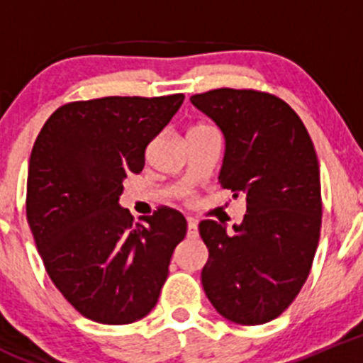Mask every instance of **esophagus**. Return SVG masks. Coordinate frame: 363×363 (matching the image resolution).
<instances>
[{
  "label": "esophagus",
  "mask_w": 363,
  "mask_h": 363,
  "mask_svg": "<svg viewBox=\"0 0 363 363\" xmlns=\"http://www.w3.org/2000/svg\"><path fill=\"white\" fill-rule=\"evenodd\" d=\"M196 233H199V223L195 219H188V235L196 237Z\"/></svg>",
  "instance_id": "1"
}]
</instances>
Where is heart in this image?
Instances as JSON below:
<instances>
[{
    "mask_svg": "<svg viewBox=\"0 0 363 363\" xmlns=\"http://www.w3.org/2000/svg\"><path fill=\"white\" fill-rule=\"evenodd\" d=\"M203 128H208V124H196V126L191 128V131H195V130H203Z\"/></svg>",
    "mask_w": 363,
    "mask_h": 363,
    "instance_id": "b5f03b06",
    "label": "heart"
}]
</instances>
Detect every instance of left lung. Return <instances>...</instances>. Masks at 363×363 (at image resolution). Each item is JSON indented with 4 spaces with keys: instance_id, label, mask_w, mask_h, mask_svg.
Masks as SVG:
<instances>
[{
    "instance_id": "left-lung-1",
    "label": "left lung",
    "mask_w": 363,
    "mask_h": 363,
    "mask_svg": "<svg viewBox=\"0 0 363 363\" xmlns=\"http://www.w3.org/2000/svg\"><path fill=\"white\" fill-rule=\"evenodd\" d=\"M226 140L219 184L247 212L235 233L200 221L202 284L221 316L262 325L290 307L313 267L321 228L316 151L302 119L276 94L221 87L193 94Z\"/></svg>"
}]
</instances>
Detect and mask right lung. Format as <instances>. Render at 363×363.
I'll list each match as a JSON object with an SVG mask.
<instances>
[{"label": "right lung", "mask_w": 363, "mask_h": 363, "mask_svg": "<svg viewBox=\"0 0 363 363\" xmlns=\"http://www.w3.org/2000/svg\"><path fill=\"white\" fill-rule=\"evenodd\" d=\"M182 100L179 93L69 101L33 145L26 216L36 250L65 298L98 323L128 325L151 313L188 232L175 208L135 223L117 203L124 177L142 172L149 142Z\"/></svg>", "instance_id": "obj_1"}]
</instances>
